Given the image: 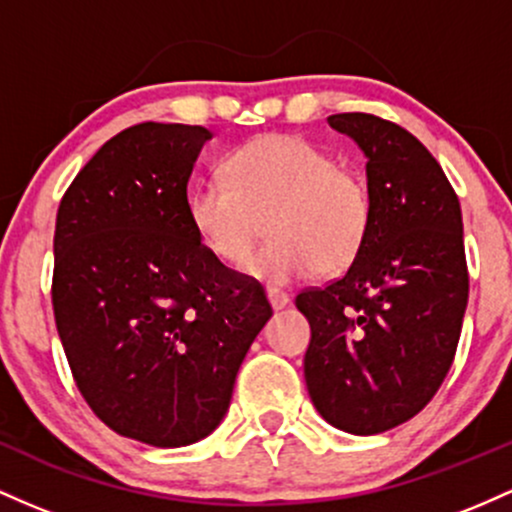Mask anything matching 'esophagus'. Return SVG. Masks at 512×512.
<instances>
[{
  "label": "esophagus",
  "mask_w": 512,
  "mask_h": 512,
  "mask_svg": "<svg viewBox=\"0 0 512 512\" xmlns=\"http://www.w3.org/2000/svg\"><path fill=\"white\" fill-rule=\"evenodd\" d=\"M268 300H271V307L278 312V309H285L290 304V295L280 290H268Z\"/></svg>",
  "instance_id": "obj_1"
}]
</instances>
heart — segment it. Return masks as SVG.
I'll return each mask as SVG.
<instances>
[{"label":"heart","mask_w":512,"mask_h":512,"mask_svg":"<svg viewBox=\"0 0 512 512\" xmlns=\"http://www.w3.org/2000/svg\"><path fill=\"white\" fill-rule=\"evenodd\" d=\"M188 220L217 261L239 266L263 234L271 241L246 263L261 283L283 287L324 268H348L372 227V191L360 171L295 135H266L225 159V181L188 193Z\"/></svg>","instance_id":"b5f03b06"}]
</instances>
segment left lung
<instances>
[{
	"label": "left lung",
	"mask_w": 512,
	"mask_h": 512,
	"mask_svg": "<svg viewBox=\"0 0 512 512\" xmlns=\"http://www.w3.org/2000/svg\"><path fill=\"white\" fill-rule=\"evenodd\" d=\"M329 125L367 157L372 227L346 275L297 295L304 380L331 426L375 435L416 416L455 360L469 273L455 188L409 130L370 113Z\"/></svg>",
	"instance_id": "8db88e82"
}]
</instances>
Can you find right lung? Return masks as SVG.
Masks as SVG:
<instances>
[{
  "instance_id": "obj_1",
  "label": "right lung",
  "mask_w": 512,
  "mask_h": 512,
  "mask_svg": "<svg viewBox=\"0 0 512 512\" xmlns=\"http://www.w3.org/2000/svg\"><path fill=\"white\" fill-rule=\"evenodd\" d=\"M210 137L200 125H132L57 208L53 309L74 382L108 428L154 447L220 426L273 317L261 283L217 261L188 220V179Z\"/></svg>"
}]
</instances>
